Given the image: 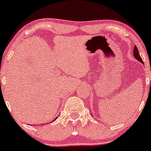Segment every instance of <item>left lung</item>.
<instances>
[{
  "label": "left lung",
  "instance_id": "1",
  "mask_svg": "<svg viewBox=\"0 0 151 151\" xmlns=\"http://www.w3.org/2000/svg\"><path fill=\"white\" fill-rule=\"evenodd\" d=\"M133 56H134V57H135L137 61H139V62H141L142 64H144L143 60H142L141 57H140V54H139V52H138V50H137V46L135 45V46H134V49H133ZM150 84H151V82H150Z\"/></svg>",
  "mask_w": 151,
  "mask_h": 151
}]
</instances>
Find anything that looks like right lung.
<instances>
[{"instance_id":"1","label":"right lung","mask_w":151,"mask_h":151,"mask_svg":"<svg viewBox=\"0 0 151 151\" xmlns=\"http://www.w3.org/2000/svg\"><path fill=\"white\" fill-rule=\"evenodd\" d=\"M57 118H55V119H54V120H56V119H57Z\"/></svg>"}]
</instances>
